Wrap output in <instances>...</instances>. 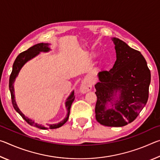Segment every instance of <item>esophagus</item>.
I'll list each match as a JSON object with an SVG mask.
<instances>
[{
    "label": "esophagus",
    "mask_w": 160,
    "mask_h": 160,
    "mask_svg": "<svg viewBox=\"0 0 160 160\" xmlns=\"http://www.w3.org/2000/svg\"><path fill=\"white\" fill-rule=\"evenodd\" d=\"M92 89V84L89 81H83L80 85V90L82 94L88 92Z\"/></svg>",
    "instance_id": "34e87169"
}]
</instances>
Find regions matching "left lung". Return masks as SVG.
Instances as JSON below:
<instances>
[{"label":"left lung","instance_id":"left-lung-1","mask_svg":"<svg viewBox=\"0 0 160 160\" xmlns=\"http://www.w3.org/2000/svg\"><path fill=\"white\" fill-rule=\"evenodd\" d=\"M112 40L116 61L109 71L103 70L98 73L99 82L94 86L97 97L95 117L103 126L121 127L132 122L145 106L151 74L139 51L117 38ZM118 90L121 94L115 103V108L107 109V102L113 101V95Z\"/></svg>","mask_w":160,"mask_h":160}]
</instances>
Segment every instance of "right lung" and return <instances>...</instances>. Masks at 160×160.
Masks as SVG:
<instances>
[{
    "label": "right lung",
    "mask_w": 160,
    "mask_h": 160,
    "mask_svg": "<svg viewBox=\"0 0 160 160\" xmlns=\"http://www.w3.org/2000/svg\"><path fill=\"white\" fill-rule=\"evenodd\" d=\"M50 50V48H48V44H44V43H40V44H37L34 45L33 47L29 48L28 50H26L23 52L20 53L19 55L17 56L15 61L13 63L12 66V70L11 74H10V80H9V89L10 91V94H11V100H12V106L14 107L16 112L20 113V115L22 117V118L25 120L27 123H29V125L33 126L34 127H37V128H41V129H55L58 128L59 127H61L63 125V124L66 122L68 119L69 118V114H70V107H71V104L72 102L74 101L75 99V95H74V92H72L71 94L68 97V98L67 99L66 102V107L68 110V114L66 118L64 119L63 121H62L61 122L58 123L57 124H52V125H47V126H42L41 125H39V124L35 123L33 121H32L31 119L28 118V117L23 114L22 113L20 112V110L19 109L18 107L17 104H16L15 100V95H14V87H13V83L15 82V80L16 77L18 76V75L20 72V69L22 68L24 65L28 61L30 60V59L33 58L35 57L39 53V52H42V51H44V52H47Z\"/></svg>",
    "instance_id": "1"
}]
</instances>
